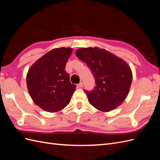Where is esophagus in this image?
<instances>
[{
  "label": "esophagus",
  "instance_id": "1",
  "mask_svg": "<svg viewBox=\"0 0 160 160\" xmlns=\"http://www.w3.org/2000/svg\"><path fill=\"white\" fill-rule=\"evenodd\" d=\"M83 83H82V82H80V83H79V84H77V88H81L82 87H83Z\"/></svg>",
  "mask_w": 160,
  "mask_h": 160
}]
</instances>
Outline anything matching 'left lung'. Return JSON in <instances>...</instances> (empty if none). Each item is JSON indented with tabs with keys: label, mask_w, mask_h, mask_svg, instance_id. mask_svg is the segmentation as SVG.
I'll return each instance as SVG.
<instances>
[{
	"label": "left lung",
	"mask_w": 160,
	"mask_h": 160,
	"mask_svg": "<svg viewBox=\"0 0 160 160\" xmlns=\"http://www.w3.org/2000/svg\"><path fill=\"white\" fill-rule=\"evenodd\" d=\"M76 55L85 62L95 77L91 91L84 90L89 102L103 112L117 108L127 98L132 81V72L123 60L98 47L81 48Z\"/></svg>",
	"instance_id": "1"
}]
</instances>
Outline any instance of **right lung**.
I'll use <instances>...</instances> for the list:
<instances>
[{
  "mask_svg": "<svg viewBox=\"0 0 160 160\" xmlns=\"http://www.w3.org/2000/svg\"><path fill=\"white\" fill-rule=\"evenodd\" d=\"M71 48L61 47L48 52L28 71L27 84L32 101L43 110L57 112L71 101L76 85L71 83L65 71Z\"/></svg>",
  "mask_w": 160,
  "mask_h": 160,
  "instance_id": "add662e5",
  "label": "right lung"
}]
</instances>
